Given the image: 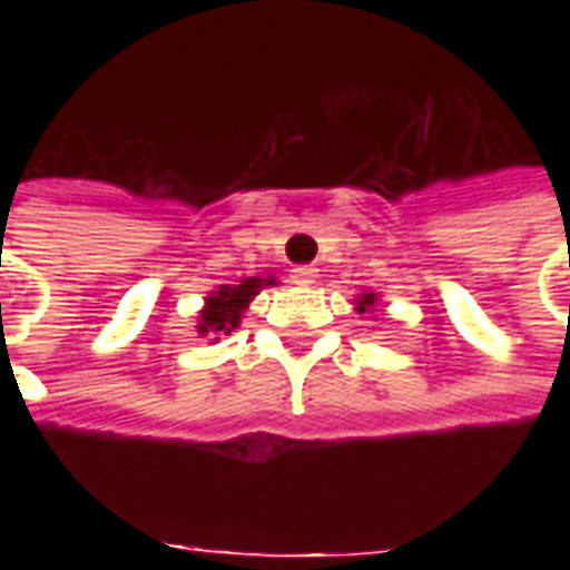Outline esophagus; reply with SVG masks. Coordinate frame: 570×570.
<instances>
[{"instance_id": "esophagus-1", "label": "esophagus", "mask_w": 570, "mask_h": 570, "mask_svg": "<svg viewBox=\"0 0 570 570\" xmlns=\"http://www.w3.org/2000/svg\"><path fill=\"white\" fill-rule=\"evenodd\" d=\"M289 277H293V284H298V286H313L320 275H316V268L313 266H295L293 275Z\"/></svg>"}]
</instances>
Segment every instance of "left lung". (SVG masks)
<instances>
[{
	"mask_svg": "<svg viewBox=\"0 0 570 570\" xmlns=\"http://www.w3.org/2000/svg\"><path fill=\"white\" fill-rule=\"evenodd\" d=\"M375 302H379V295L375 293H364V295H357V313H366V311H373Z\"/></svg>",
	"mask_w": 570,
	"mask_h": 570,
	"instance_id": "left-lung-1",
	"label": "left lung"
}]
</instances>
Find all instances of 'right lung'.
<instances>
[{
    "label": "right lung",
    "mask_w": 570,
    "mask_h": 570,
    "mask_svg": "<svg viewBox=\"0 0 570 570\" xmlns=\"http://www.w3.org/2000/svg\"><path fill=\"white\" fill-rule=\"evenodd\" d=\"M275 284V277H242L239 284H224L215 293L206 295L204 311L197 320V331L200 334H230L233 328H239V320L250 298L263 289V286Z\"/></svg>",
    "instance_id": "1"
}]
</instances>
